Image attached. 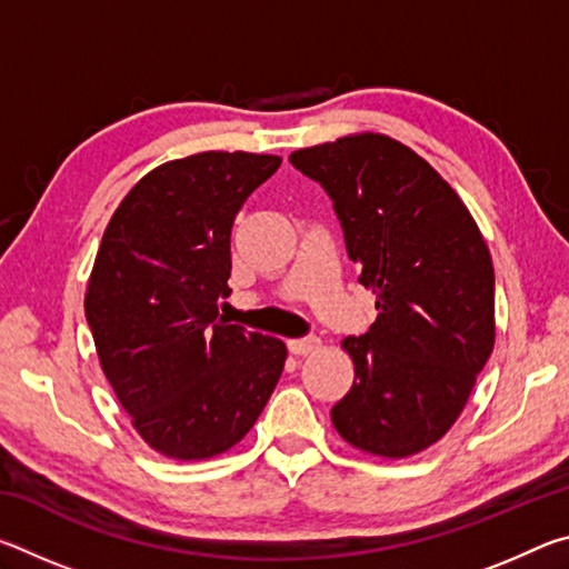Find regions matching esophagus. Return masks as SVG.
<instances>
[{"instance_id":"obj_1","label":"esophagus","mask_w":569,"mask_h":569,"mask_svg":"<svg viewBox=\"0 0 569 569\" xmlns=\"http://www.w3.org/2000/svg\"><path fill=\"white\" fill-rule=\"evenodd\" d=\"M286 346H288V351H291V353L306 356V353H313L316 349H319L321 341L316 339V336H306V339H291Z\"/></svg>"}]
</instances>
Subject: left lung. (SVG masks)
Instances as JSON below:
<instances>
[{"instance_id":"left-lung-1","label":"left lung","mask_w":569,"mask_h":569,"mask_svg":"<svg viewBox=\"0 0 569 569\" xmlns=\"http://www.w3.org/2000/svg\"><path fill=\"white\" fill-rule=\"evenodd\" d=\"M291 166L333 200L377 321L346 336L353 387L331 409L356 449L411 457L447 435L495 349V268L449 182L387 134L296 150Z\"/></svg>"}]
</instances>
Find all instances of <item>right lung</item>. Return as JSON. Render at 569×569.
<instances>
[{"label":"right lung","mask_w":569,"mask_h":569,"mask_svg":"<svg viewBox=\"0 0 569 569\" xmlns=\"http://www.w3.org/2000/svg\"><path fill=\"white\" fill-rule=\"evenodd\" d=\"M281 166L198 152L148 172L114 210L84 296L94 349L132 427L170 459L243 439L281 379L286 346L228 323L230 228Z\"/></svg>","instance_id":"add662e5"}]
</instances>
